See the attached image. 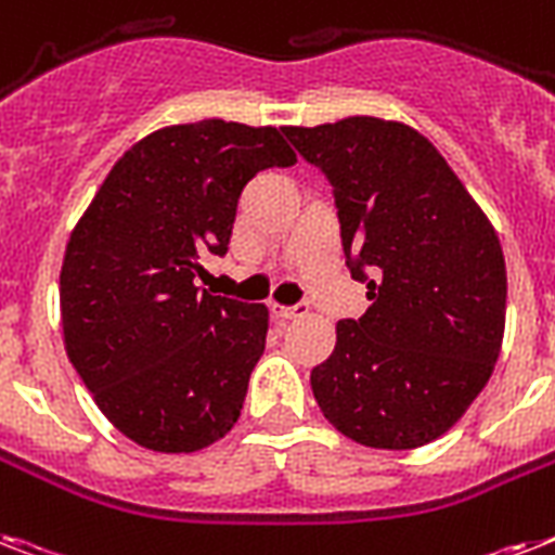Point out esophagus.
<instances>
[{"label": "esophagus", "instance_id": "esophagus-1", "mask_svg": "<svg viewBox=\"0 0 555 555\" xmlns=\"http://www.w3.org/2000/svg\"><path fill=\"white\" fill-rule=\"evenodd\" d=\"M270 313H273L276 319H282V322H291V319L305 317V313H308V308H305V305H293V308H285V305H276V301H273V305H270Z\"/></svg>", "mask_w": 555, "mask_h": 555}]
</instances>
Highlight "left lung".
Here are the masks:
<instances>
[{"instance_id": "obj_1", "label": "left lung", "mask_w": 555, "mask_h": 555, "mask_svg": "<svg viewBox=\"0 0 555 555\" xmlns=\"http://www.w3.org/2000/svg\"><path fill=\"white\" fill-rule=\"evenodd\" d=\"M282 130L333 184L348 268L371 299L362 319L336 324V348L310 373L313 396L364 448H422L465 416L502 350L496 231L410 125L350 116Z\"/></svg>"}]
</instances>
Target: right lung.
<instances>
[{"instance_id": "1", "label": "right lung", "mask_w": 555, "mask_h": 555, "mask_svg": "<svg viewBox=\"0 0 555 555\" xmlns=\"http://www.w3.org/2000/svg\"><path fill=\"white\" fill-rule=\"evenodd\" d=\"M293 162L276 128L170 125L125 151L76 222L59 273L67 359L142 448L196 453L236 425L268 308L193 279L228 254L242 188Z\"/></svg>"}]
</instances>
